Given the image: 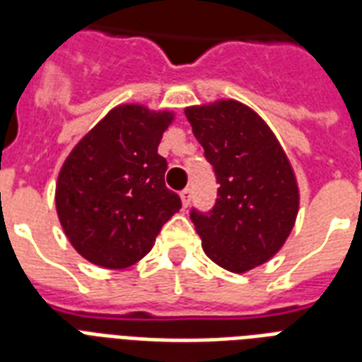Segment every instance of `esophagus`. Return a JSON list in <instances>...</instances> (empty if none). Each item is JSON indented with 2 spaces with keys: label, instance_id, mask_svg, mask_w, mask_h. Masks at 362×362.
<instances>
[{
  "label": "esophagus",
  "instance_id": "esophagus-1",
  "mask_svg": "<svg viewBox=\"0 0 362 362\" xmlns=\"http://www.w3.org/2000/svg\"><path fill=\"white\" fill-rule=\"evenodd\" d=\"M180 199H182V204H184V206H187V204H189V201H192V189H189V187L182 189Z\"/></svg>",
  "mask_w": 362,
  "mask_h": 362
}]
</instances>
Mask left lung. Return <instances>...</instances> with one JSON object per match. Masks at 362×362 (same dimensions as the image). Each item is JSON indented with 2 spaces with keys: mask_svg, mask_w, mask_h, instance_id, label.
Listing matches in <instances>:
<instances>
[{
  "mask_svg": "<svg viewBox=\"0 0 362 362\" xmlns=\"http://www.w3.org/2000/svg\"><path fill=\"white\" fill-rule=\"evenodd\" d=\"M186 118L220 184L209 214L192 210L195 231L216 264L247 272L291 235L298 214L293 167L267 122L240 101L187 107Z\"/></svg>",
  "mask_w": 362,
  "mask_h": 362,
  "instance_id": "left-lung-1",
  "label": "left lung"
}]
</instances>
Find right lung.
<instances>
[{"label": "right lung", "instance_id": "1", "mask_svg": "<svg viewBox=\"0 0 362 362\" xmlns=\"http://www.w3.org/2000/svg\"><path fill=\"white\" fill-rule=\"evenodd\" d=\"M170 110L118 105L88 131L62 165L56 212L82 257L103 269H127L152 250L161 227L182 209L165 186L158 153Z\"/></svg>", "mask_w": 362, "mask_h": 362}]
</instances>
